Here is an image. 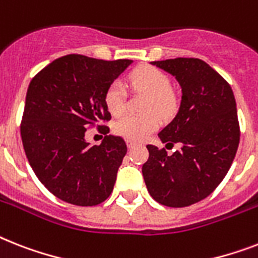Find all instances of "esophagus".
<instances>
[{
    "label": "esophagus",
    "instance_id": "esophagus-1",
    "mask_svg": "<svg viewBox=\"0 0 258 258\" xmlns=\"http://www.w3.org/2000/svg\"><path fill=\"white\" fill-rule=\"evenodd\" d=\"M125 143H127V147L128 148H133L136 146V142H134V140H127Z\"/></svg>",
    "mask_w": 258,
    "mask_h": 258
}]
</instances>
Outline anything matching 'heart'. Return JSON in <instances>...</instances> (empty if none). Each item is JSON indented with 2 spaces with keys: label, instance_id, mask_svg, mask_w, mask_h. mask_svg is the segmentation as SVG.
<instances>
[{
  "label": "heart",
  "instance_id": "obj_1",
  "mask_svg": "<svg viewBox=\"0 0 258 258\" xmlns=\"http://www.w3.org/2000/svg\"><path fill=\"white\" fill-rule=\"evenodd\" d=\"M128 81L133 87L148 94L146 110H155L163 116L172 114L176 107V99L169 91V79L162 70L154 66H139L130 74ZM125 87L120 81H114L106 90L104 103L112 115H119L125 106ZM159 127L158 115L147 112L143 115L127 114L119 118L114 124L118 135L130 140H143Z\"/></svg>",
  "mask_w": 258,
  "mask_h": 258
}]
</instances>
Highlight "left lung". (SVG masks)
<instances>
[{
	"label": "left lung",
	"mask_w": 258,
	"mask_h": 258,
	"mask_svg": "<svg viewBox=\"0 0 258 258\" xmlns=\"http://www.w3.org/2000/svg\"><path fill=\"white\" fill-rule=\"evenodd\" d=\"M181 87L176 116L159 133L162 143L181 148L172 155L148 144L144 181L154 200L181 208L212 194L231 168L240 142L233 91L227 81L198 58L151 62Z\"/></svg>",
	"instance_id": "1"
}]
</instances>
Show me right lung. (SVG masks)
I'll return each instance as SVG.
<instances>
[{"label":"right lung","mask_w":258,"mask_h":258,"mask_svg":"<svg viewBox=\"0 0 258 258\" xmlns=\"http://www.w3.org/2000/svg\"><path fill=\"white\" fill-rule=\"evenodd\" d=\"M131 63L69 54L31 79L21 123L22 144L39 181L60 200L91 207L114 189L127 152L124 140L106 135L93 146L85 135L91 124L111 119L104 94Z\"/></svg>","instance_id":"1"}]
</instances>
